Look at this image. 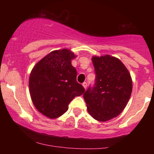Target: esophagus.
Masks as SVG:
<instances>
[{"label":"esophagus","instance_id":"obj_1","mask_svg":"<svg viewBox=\"0 0 154 154\" xmlns=\"http://www.w3.org/2000/svg\"><path fill=\"white\" fill-rule=\"evenodd\" d=\"M82 86H83V88H85V89H86V88H87V83L83 82L82 83Z\"/></svg>","mask_w":154,"mask_h":154}]
</instances>
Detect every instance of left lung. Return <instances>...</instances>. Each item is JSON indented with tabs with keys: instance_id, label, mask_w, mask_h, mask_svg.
<instances>
[{
	"instance_id": "8db88e82",
	"label": "left lung",
	"mask_w": 154,
	"mask_h": 154,
	"mask_svg": "<svg viewBox=\"0 0 154 154\" xmlns=\"http://www.w3.org/2000/svg\"><path fill=\"white\" fill-rule=\"evenodd\" d=\"M95 83L83 94L88 111L99 122L117 116L128 104L132 90L128 69L117 58L110 55L92 57Z\"/></svg>"
}]
</instances>
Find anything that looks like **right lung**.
Here are the masks:
<instances>
[{"instance_id":"add662e5","label":"right lung","mask_w":154,"mask_h":154,"mask_svg":"<svg viewBox=\"0 0 154 154\" xmlns=\"http://www.w3.org/2000/svg\"><path fill=\"white\" fill-rule=\"evenodd\" d=\"M76 57L69 49L51 51L32 69L29 79L32 101L39 112L50 119L63 115L75 97L85 92L77 82V70L72 65Z\"/></svg>"}]
</instances>
